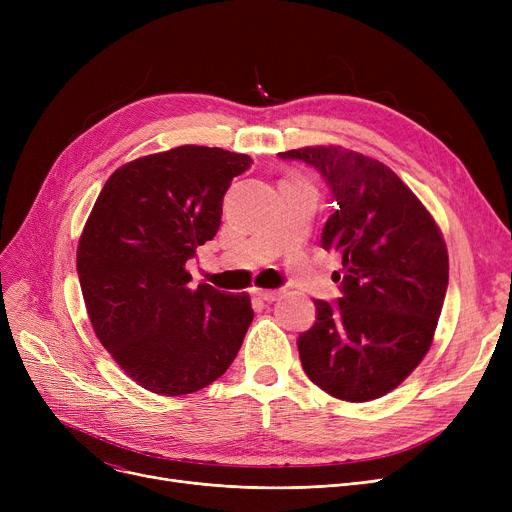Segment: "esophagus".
<instances>
[{
	"label": "esophagus",
	"instance_id": "1",
	"mask_svg": "<svg viewBox=\"0 0 512 512\" xmlns=\"http://www.w3.org/2000/svg\"><path fill=\"white\" fill-rule=\"evenodd\" d=\"M253 294H255L257 299H261L265 303H274V301H278L282 297L280 290H263V288H253Z\"/></svg>",
	"mask_w": 512,
	"mask_h": 512
}]
</instances>
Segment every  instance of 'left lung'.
Here are the masks:
<instances>
[{
    "instance_id": "left-lung-1",
    "label": "left lung",
    "mask_w": 512,
    "mask_h": 512,
    "mask_svg": "<svg viewBox=\"0 0 512 512\" xmlns=\"http://www.w3.org/2000/svg\"><path fill=\"white\" fill-rule=\"evenodd\" d=\"M330 186L321 247L342 257V297L315 301L297 340L307 378L334 398L367 402L405 382L432 346L448 288V251L434 218L382 161L336 145L290 149Z\"/></svg>"
}]
</instances>
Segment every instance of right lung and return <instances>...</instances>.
<instances>
[{
    "mask_svg": "<svg viewBox=\"0 0 512 512\" xmlns=\"http://www.w3.org/2000/svg\"><path fill=\"white\" fill-rule=\"evenodd\" d=\"M253 159L182 145L118 168L78 240L91 326L130 380L161 396L197 392L232 365L253 321L249 294L191 286L186 261L220 228L222 201Z\"/></svg>",
    "mask_w": 512,
    "mask_h": 512,
    "instance_id": "obj_1",
    "label": "right lung"
}]
</instances>
